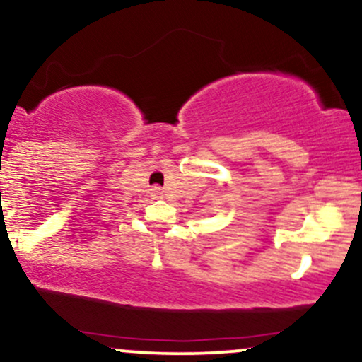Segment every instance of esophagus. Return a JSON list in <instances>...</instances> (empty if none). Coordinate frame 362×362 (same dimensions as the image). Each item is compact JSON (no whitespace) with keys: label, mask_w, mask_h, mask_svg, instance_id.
Segmentation results:
<instances>
[{"label":"esophagus","mask_w":362,"mask_h":362,"mask_svg":"<svg viewBox=\"0 0 362 362\" xmlns=\"http://www.w3.org/2000/svg\"><path fill=\"white\" fill-rule=\"evenodd\" d=\"M160 192H161V189H160V187H153V194L160 195Z\"/></svg>","instance_id":"obj_1"}]
</instances>
